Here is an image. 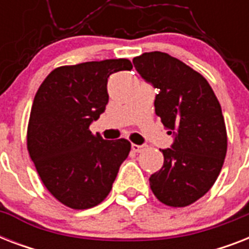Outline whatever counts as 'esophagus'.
Returning <instances> with one entry per match:
<instances>
[{
  "label": "esophagus",
  "mask_w": 249,
  "mask_h": 249,
  "mask_svg": "<svg viewBox=\"0 0 249 249\" xmlns=\"http://www.w3.org/2000/svg\"><path fill=\"white\" fill-rule=\"evenodd\" d=\"M146 147H147L146 144H134V143L132 144V150L134 152H142V151H144V150H146Z\"/></svg>",
  "instance_id": "34e87169"
}]
</instances>
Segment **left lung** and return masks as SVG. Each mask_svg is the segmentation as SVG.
Segmentation results:
<instances>
[{
  "mask_svg": "<svg viewBox=\"0 0 249 249\" xmlns=\"http://www.w3.org/2000/svg\"><path fill=\"white\" fill-rule=\"evenodd\" d=\"M133 64L160 89L156 115L174 136L150 187L163 204L187 207L208 193L224 165L228 133L220 102L204 76L166 53H143Z\"/></svg>",
  "mask_w": 249,
  "mask_h": 249,
  "instance_id": "left-lung-1",
  "label": "left lung"
}]
</instances>
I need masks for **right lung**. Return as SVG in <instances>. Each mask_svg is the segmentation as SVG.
<instances>
[{
	"mask_svg": "<svg viewBox=\"0 0 249 249\" xmlns=\"http://www.w3.org/2000/svg\"><path fill=\"white\" fill-rule=\"evenodd\" d=\"M128 59H106L53 70L33 99L27 150L48 191L68 208L101 204L132 144L90 132L108 103L109 75L130 71Z\"/></svg>",
	"mask_w": 249,
	"mask_h": 249,
	"instance_id": "right-lung-1",
	"label": "right lung"
}]
</instances>
